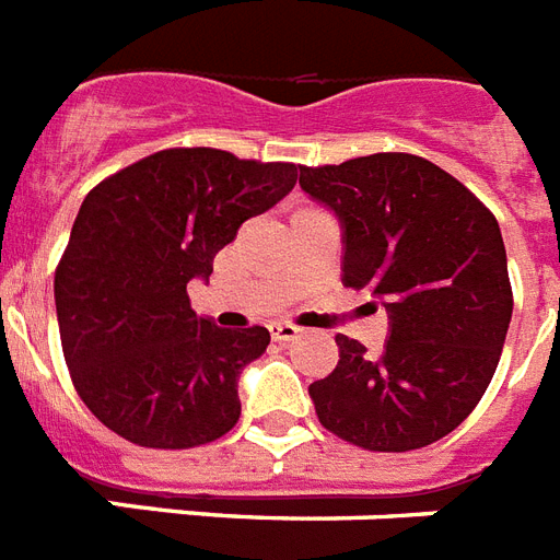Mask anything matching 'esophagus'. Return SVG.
Here are the masks:
<instances>
[{
	"mask_svg": "<svg viewBox=\"0 0 560 560\" xmlns=\"http://www.w3.org/2000/svg\"><path fill=\"white\" fill-rule=\"evenodd\" d=\"M301 326L289 324V320H277V324H271V338L275 341H294V338H301Z\"/></svg>",
	"mask_w": 560,
	"mask_h": 560,
	"instance_id": "esophagus-1",
	"label": "esophagus"
}]
</instances>
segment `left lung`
<instances>
[{
	"label": "left lung",
	"mask_w": 560,
	"mask_h": 560,
	"mask_svg": "<svg viewBox=\"0 0 560 560\" xmlns=\"http://www.w3.org/2000/svg\"><path fill=\"white\" fill-rule=\"evenodd\" d=\"M301 187L343 222V285L370 289L390 312L378 358L335 335L338 366L308 384L317 419L338 440L387 454L448 436L482 399L512 320L498 219L410 153L301 167Z\"/></svg>",
	"instance_id": "obj_1"
}]
</instances>
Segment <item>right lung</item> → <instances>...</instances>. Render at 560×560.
<instances>
[{
	"mask_svg": "<svg viewBox=\"0 0 560 560\" xmlns=\"http://www.w3.org/2000/svg\"><path fill=\"white\" fill-rule=\"evenodd\" d=\"M294 182L289 161L170 147L89 190L54 271V301L71 384L109 431L182 451L234 428L240 373L271 335L196 317L187 283L210 277L245 219L275 208Z\"/></svg>",
	"mask_w": 560,
	"mask_h": 560,
	"instance_id": "obj_1",
	"label": "right lung"
}]
</instances>
